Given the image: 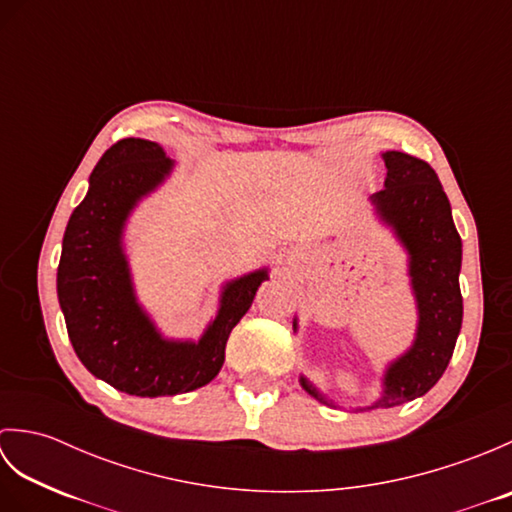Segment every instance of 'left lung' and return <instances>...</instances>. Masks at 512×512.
Wrapping results in <instances>:
<instances>
[{
	"instance_id": "obj_1",
	"label": "left lung",
	"mask_w": 512,
	"mask_h": 512,
	"mask_svg": "<svg viewBox=\"0 0 512 512\" xmlns=\"http://www.w3.org/2000/svg\"><path fill=\"white\" fill-rule=\"evenodd\" d=\"M383 158L385 189L372 195V204L409 253L418 330L409 350L387 367L383 396L361 411L398 407L427 394L447 369L462 328V239L447 193L429 162L402 151H387ZM301 387L323 405L336 407L303 376Z\"/></svg>"
}]
</instances>
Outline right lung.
Here are the masks:
<instances>
[{
    "mask_svg": "<svg viewBox=\"0 0 512 512\" xmlns=\"http://www.w3.org/2000/svg\"><path fill=\"white\" fill-rule=\"evenodd\" d=\"M158 143L123 138L105 151L85 200L70 215L57 270V295L76 356L125 394L156 398L198 389L220 374L228 334L248 312L268 270L228 281L220 310L198 343L162 339L138 306L123 228L143 195L169 176Z\"/></svg>",
    "mask_w": 512,
    "mask_h": 512,
    "instance_id": "1",
    "label": "right lung"
}]
</instances>
